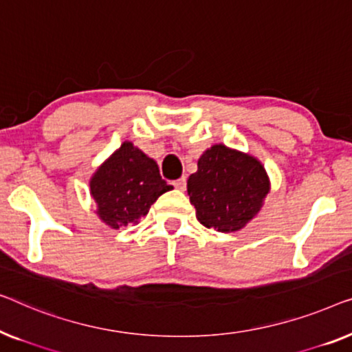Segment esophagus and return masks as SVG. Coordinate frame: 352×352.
Instances as JSON below:
<instances>
[{
  "mask_svg": "<svg viewBox=\"0 0 352 352\" xmlns=\"http://www.w3.org/2000/svg\"><path fill=\"white\" fill-rule=\"evenodd\" d=\"M174 186L177 188V190H180V191H183L186 188V177H182V178H178V180H175L174 182Z\"/></svg>",
  "mask_w": 352,
  "mask_h": 352,
  "instance_id": "1",
  "label": "esophagus"
}]
</instances>
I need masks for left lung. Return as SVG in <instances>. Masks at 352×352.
<instances>
[{
  "instance_id": "obj_1",
  "label": "left lung",
  "mask_w": 352,
  "mask_h": 352,
  "mask_svg": "<svg viewBox=\"0 0 352 352\" xmlns=\"http://www.w3.org/2000/svg\"><path fill=\"white\" fill-rule=\"evenodd\" d=\"M186 190L201 225L234 232L258 215L271 182L255 156L215 143L197 160V170L188 178Z\"/></svg>"
}]
</instances>
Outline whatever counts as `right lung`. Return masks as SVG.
Masks as SVG:
<instances>
[{
    "mask_svg": "<svg viewBox=\"0 0 352 352\" xmlns=\"http://www.w3.org/2000/svg\"><path fill=\"white\" fill-rule=\"evenodd\" d=\"M89 186L96 214L113 230L137 223L157 197L172 190L161 178L156 161L129 140L97 167Z\"/></svg>",
    "mask_w": 352,
    "mask_h": 352,
    "instance_id": "add662e5",
    "label": "right lung"
}]
</instances>
